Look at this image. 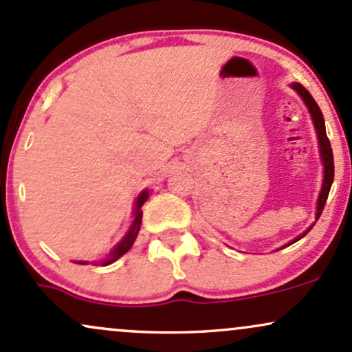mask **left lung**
Wrapping results in <instances>:
<instances>
[{
    "label": "left lung",
    "mask_w": 352,
    "mask_h": 352,
    "mask_svg": "<svg viewBox=\"0 0 352 352\" xmlns=\"http://www.w3.org/2000/svg\"><path fill=\"white\" fill-rule=\"evenodd\" d=\"M291 88H293L296 93L301 96V100L304 101V104H306L307 111L311 114V120H313V124H314V129H316V136H318V148H319V156H321V163H322V184H321V191H319V196H318V201H316V221L319 219V216H321L322 209H324V204H326V199L327 196H329V189H331V184H333L334 181V157H333V149H331V143L329 140H327V134H326V126H324V116H322L321 109H319L318 102L314 101V98L311 96L309 91L304 88L302 85H299V82H293L291 85ZM314 221V223H316ZM314 223L311 224L309 228L306 229V231L301 232V234L298 236V238H294L293 241H289V243L286 244V246H289V244L296 243V241H299L304 236L307 234V232L311 231L314 226ZM284 246V248H286Z\"/></svg>",
    "instance_id": "left-lung-1"
}]
</instances>
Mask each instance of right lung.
<instances>
[{"instance_id":"add662e5","label":"right lung","mask_w":352,"mask_h":352,"mask_svg":"<svg viewBox=\"0 0 352 352\" xmlns=\"http://www.w3.org/2000/svg\"><path fill=\"white\" fill-rule=\"evenodd\" d=\"M149 197V189H143V191L140 192V196L136 197V203H134V211H133V223L131 226H129L128 231H126V234L118 241L116 246L113 248L111 251H109V254L106 256L104 259H101L100 264L101 266H108V264H111L116 261V259H120L121 256L126 254L129 250H131V246L134 244V241L138 238V232H140V228H141V219H143V211H141V206L146 203V199ZM76 264H89L88 261H76ZM96 264V263H94Z\"/></svg>"}]
</instances>
